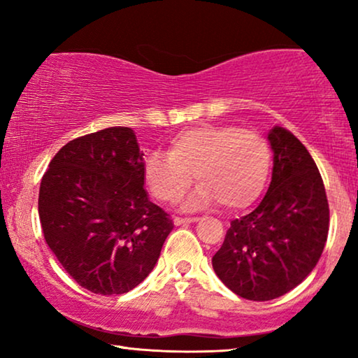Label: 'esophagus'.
Wrapping results in <instances>:
<instances>
[{"label": "esophagus", "instance_id": "1", "mask_svg": "<svg viewBox=\"0 0 358 358\" xmlns=\"http://www.w3.org/2000/svg\"><path fill=\"white\" fill-rule=\"evenodd\" d=\"M195 222H199L197 217H190V218H179V217H176V218H174V224H176V227H179V224L195 223Z\"/></svg>", "mask_w": 358, "mask_h": 358}]
</instances>
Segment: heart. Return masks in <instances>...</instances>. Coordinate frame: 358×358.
<instances>
[{
  "mask_svg": "<svg viewBox=\"0 0 358 358\" xmlns=\"http://www.w3.org/2000/svg\"><path fill=\"white\" fill-rule=\"evenodd\" d=\"M272 173V148L254 130L236 125H202L173 136L168 155L151 153L143 163V182L163 203H176L200 185L187 207L220 202L238 212L256 203Z\"/></svg>",
  "mask_w": 358,
  "mask_h": 358,
  "instance_id": "obj_1",
  "label": "heart"
}]
</instances>
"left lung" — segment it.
Returning a JSON list of instances; mask_svg holds the SVG:
<instances>
[{
  "label": "left lung",
  "mask_w": 358,
  "mask_h": 358,
  "mask_svg": "<svg viewBox=\"0 0 358 358\" xmlns=\"http://www.w3.org/2000/svg\"><path fill=\"white\" fill-rule=\"evenodd\" d=\"M268 141L273 171L266 197L233 220L212 259L220 280L252 301L273 300L305 280L329 231V203L315 159L282 127H273Z\"/></svg>",
  "instance_id": "8db88e82"
}]
</instances>
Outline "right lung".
<instances>
[{"mask_svg":"<svg viewBox=\"0 0 358 358\" xmlns=\"http://www.w3.org/2000/svg\"><path fill=\"white\" fill-rule=\"evenodd\" d=\"M143 184V153L129 127L78 136L53 156L38 217L48 248L78 285L122 295L153 271L174 224Z\"/></svg>","mask_w":358,"mask_h":358,"instance_id":"right-lung-1","label":"right lung"}]
</instances>
